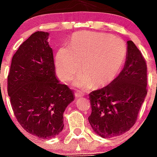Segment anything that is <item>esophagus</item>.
Masks as SVG:
<instances>
[{"instance_id": "34e87169", "label": "esophagus", "mask_w": 157, "mask_h": 157, "mask_svg": "<svg viewBox=\"0 0 157 157\" xmlns=\"http://www.w3.org/2000/svg\"><path fill=\"white\" fill-rule=\"evenodd\" d=\"M74 95H75V97H77V98H78V97H83V94H82V93H80V91H77V92H76L75 94H74Z\"/></svg>"}]
</instances>
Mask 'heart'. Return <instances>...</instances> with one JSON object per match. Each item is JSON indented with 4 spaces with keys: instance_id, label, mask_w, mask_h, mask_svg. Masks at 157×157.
Instances as JSON below:
<instances>
[{
    "instance_id": "heart-1",
    "label": "heart",
    "mask_w": 157,
    "mask_h": 157,
    "mask_svg": "<svg viewBox=\"0 0 157 157\" xmlns=\"http://www.w3.org/2000/svg\"><path fill=\"white\" fill-rule=\"evenodd\" d=\"M127 50L118 36L109 33L83 31L74 35L68 46L61 47L56 54L57 74L69 81L79 71L83 74L74 80L79 87H90L94 82L101 85L112 80L125 62Z\"/></svg>"
}]
</instances>
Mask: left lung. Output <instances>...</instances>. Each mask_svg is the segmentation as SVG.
Here are the masks:
<instances>
[{
	"label": "left lung",
	"mask_w": 157,
	"mask_h": 157,
	"mask_svg": "<svg viewBox=\"0 0 157 157\" xmlns=\"http://www.w3.org/2000/svg\"><path fill=\"white\" fill-rule=\"evenodd\" d=\"M147 62L132 40L127 41L125 65L109 84L89 94L93 130L101 137L121 136L136 124L147 94Z\"/></svg>",
	"instance_id": "1"
}]
</instances>
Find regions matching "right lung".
I'll list each match as a JSON object with an SVG mask.
<instances>
[{
	"instance_id": "obj_1",
	"label": "right lung",
	"mask_w": 157,
	"mask_h": 157,
	"mask_svg": "<svg viewBox=\"0 0 157 157\" xmlns=\"http://www.w3.org/2000/svg\"><path fill=\"white\" fill-rule=\"evenodd\" d=\"M49 33L36 31L13 54L7 76V93L21 127L49 139L62 131L63 112L74 100L73 91L57 79Z\"/></svg>"
}]
</instances>
